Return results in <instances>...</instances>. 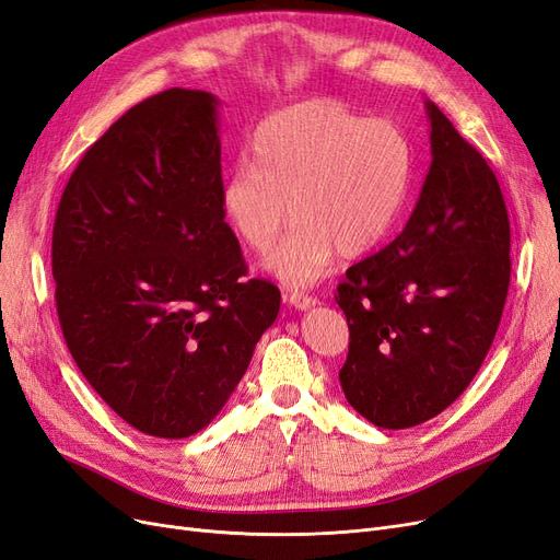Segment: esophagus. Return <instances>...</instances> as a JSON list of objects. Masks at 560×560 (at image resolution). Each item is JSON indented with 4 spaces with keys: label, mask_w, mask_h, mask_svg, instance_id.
<instances>
[{
    "label": "esophagus",
    "mask_w": 560,
    "mask_h": 560,
    "mask_svg": "<svg viewBox=\"0 0 560 560\" xmlns=\"http://www.w3.org/2000/svg\"><path fill=\"white\" fill-rule=\"evenodd\" d=\"M289 303H292L294 307H299V311H307V307H313V305H317L319 301H317V296H313V294H303V292H292V294H287L284 296Z\"/></svg>",
    "instance_id": "obj_1"
}]
</instances>
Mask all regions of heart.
Instances as JSON below:
<instances>
[{"label": "heart", "mask_w": 560, "mask_h": 560, "mask_svg": "<svg viewBox=\"0 0 560 560\" xmlns=\"http://www.w3.org/2000/svg\"><path fill=\"white\" fill-rule=\"evenodd\" d=\"M410 180L412 148L400 127L315 100L268 115L255 129L249 162L231 166L220 203L241 245L259 255L292 210V234L266 266L303 287L322 278L336 249L359 257L387 236Z\"/></svg>", "instance_id": "1"}]
</instances>
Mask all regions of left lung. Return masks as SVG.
Wrapping results in <instances>:
<instances>
[{"label": "left lung", "instance_id": "8db88e82", "mask_svg": "<svg viewBox=\"0 0 560 560\" xmlns=\"http://www.w3.org/2000/svg\"><path fill=\"white\" fill-rule=\"evenodd\" d=\"M431 168L400 234L347 268L340 387L380 429H410L466 392L510 289V220L495 173L433 102Z\"/></svg>", "mask_w": 560, "mask_h": 560}]
</instances>
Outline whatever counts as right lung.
Wrapping results in <instances>:
<instances>
[{
    "label": "right lung",
    "mask_w": 560,
    "mask_h": 560,
    "mask_svg": "<svg viewBox=\"0 0 560 560\" xmlns=\"http://www.w3.org/2000/svg\"><path fill=\"white\" fill-rule=\"evenodd\" d=\"M220 102L171 88L73 168L52 226L55 303L90 387L129 427L199 433L245 375L280 289L245 280L222 215Z\"/></svg>",
    "instance_id": "1"
}]
</instances>
